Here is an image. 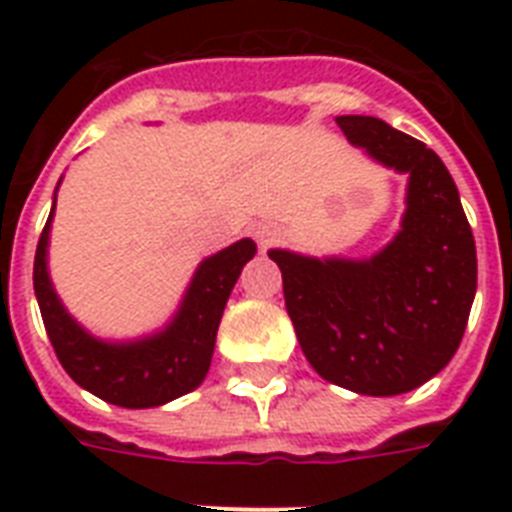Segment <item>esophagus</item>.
I'll list each match as a JSON object with an SVG mask.
<instances>
[{
	"instance_id": "obj_1",
	"label": "esophagus",
	"mask_w": 512,
	"mask_h": 512,
	"mask_svg": "<svg viewBox=\"0 0 512 512\" xmlns=\"http://www.w3.org/2000/svg\"><path fill=\"white\" fill-rule=\"evenodd\" d=\"M255 239H257V244H260V247H271L273 241H276V231H273V228H260V231L255 233Z\"/></svg>"
}]
</instances>
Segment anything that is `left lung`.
I'll return each mask as SVG.
<instances>
[{"mask_svg":"<svg viewBox=\"0 0 512 512\" xmlns=\"http://www.w3.org/2000/svg\"><path fill=\"white\" fill-rule=\"evenodd\" d=\"M337 124L353 146L409 175L401 231L361 263L268 255L313 369L361 396H398L436 377L460 348L476 297V241L436 151L374 116Z\"/></svg>","mask_w":512,"mask_h":512,"instance_id":"left-lung-1","label":"left lung"}]
</instances>
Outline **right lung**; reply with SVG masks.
<instances>
[{"mask_svg": "<svg viewBox=\"0 0 512 512\" xmlns=\"http://www.w3.org/2000/svg\"><path fill=\"white\" fill-rule=\"evenodd\" d=\"M55 209V204H52ZM47 217L34 257V292L44 329L68 377L108 404L124 409L162 406L207 377L220 316L241 268L255 257V241L241 239L207 257L193 276L175 321L162 335L127 345L90 337L60 305L47 276Z\"/></svg>", "mask_w": 512, "mask_h": 512, "instance_id": "add662e5", "label": "right lung"}]
</instances>
